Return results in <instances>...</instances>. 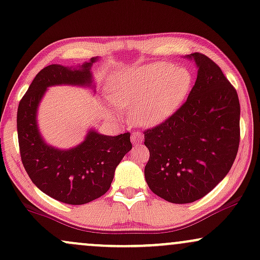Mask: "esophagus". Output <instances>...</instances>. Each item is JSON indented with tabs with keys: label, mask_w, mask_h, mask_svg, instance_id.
Returning <instances> with one entry per match:
<instances>
[{
	"label": "esophagus",
	"mask_w": 260,
	"mask_h": 260,
	"mask_svg": "<svg viewBox=\"0 0 260 260\" xmlns=\"http://www.w3.org/2000/svg\"><path fill=\"white\" fill-rule=\"evenodd\" d=\"M143 134L140 132H133L132 133V143L133 144H139L143 142Z\"/></svg>",
	"instance_id": "1"
}]
</instances>
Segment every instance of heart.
I'll list each match as a JSON object with an SVG mask.
<instances>
[{
    "mask_svg": "<svg viewBox=\"0 0 260 260\" xmlns=\"http://www.w3.org/2000/svg\"><path fill=\"white\" fill-rule=\"evenodd\" d=\"M191 87V74L170 62H154L117 75L110 86L115 105L133 110L140 124L160 123L173 114Z\"/></svg>",
    "mask_w": 260,
    "mask_h": 260,
    "instance_id": "1",
    "label": "heart"
}]
</instances>
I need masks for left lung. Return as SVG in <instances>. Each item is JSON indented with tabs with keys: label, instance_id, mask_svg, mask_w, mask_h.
I'll use <instances>...</instances> for the list:
<instances>
[{
	"label": "left lung",
	"instance_id": "8db88e82",
	"mask_svg": "<svg viewBox=\"0 0 260 260\" xmlns=\"http://www.w3.org/2000/svg\"><path fill=\"white\" fill-rule=\"evenodd\" d=\"M198 79L186 102L167 120L144 132L150 157L146 183L172 203L206 196L224 179L240 144V102L236 89L207 55H186Z\"/></svg>",
	"mask_w": 260,
	"mask_h": 260
}]
</instances>
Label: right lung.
Returning a JSON list of instances; mask_svg holds the SVG:
<instances>
[{"label":"right lung","mask_w":260,"mask_h":260,"mask_svg":"<svg viewBox=\"0 0 260 260\" xmlns=\"http://www.w3.org/2000/svg\"><path fill=\"white\" fill-rule=\"evenodd\" d=\"M95 61L98 58H92L75 68L48 65L36 75L18 106V140L25 171L41 191L68 205H84L104 195L117 165L132 149L129 132L110 137L90 129L80 145L69 150L48 145L39 132L37 108L47 88L58 84L90 87V68Z\"/></svg>","instance_id":"add662e5"}]
</instances>
